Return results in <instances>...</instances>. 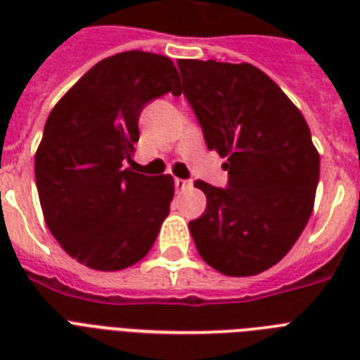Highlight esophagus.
I'll use <instances>...</instances> for the list:
<instances>
[{
  "label": "esophagus",
  "mask_w": 360,
  "mask_h": 360,
  "mask_svg": "<svg viewBox=\"0 0 360 360\" xmlns=\"http://www.w3.org/2000/svg\"><path fill=\"white\" fill-rule=\"evenodd\" d=\"M174 185L177 191H186V188H191L192 186V179H179V177H175Z\"/></svg>",
  "instance_id": "1"
}]
</instances>
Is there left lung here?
Returning a JSON list of instances; mask_svg holds the SVG:
<instances>
[{
  "label": "left lung",
  "mask_w": 360,
  "mask_h": 360,
  "mask_svg": "<svg viewBox=\"0 0 360 360\" xmlns=\"http://www.w3.org/2000/svg\"><path fill=\"white\" fill-rule=\"evenodd\" d=\"M183 87L211 151L228 157V186L198 179L205 213L188 222L203 262L228 276L273 267L312 214L319 155L307 121L250 63L179 59Z\"/></svg>",
  "instance_id": "1"
}]
</instances>
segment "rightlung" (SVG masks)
<instances>
[{
    "label": "right lung",
    "mask_w": 360,
    "mask_h": 360,
    "mask_svg": "<svg viewBox=\"0 0 360 360\" xmlns=\"http://www.w3.org/2000/svg\"><path fill=\"white\" fill-rule=\"evenodd\" d=\"M179 72L158 53H115L89 69L48 115L35 181L48 230L69 256L120 271L151 250L174 198L172 175L123 168L140 140L141 110L179 95Z\"/></svg>",
    "instance_id": "right-lung-1"
}]
</instances>
